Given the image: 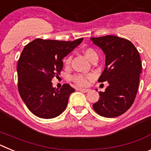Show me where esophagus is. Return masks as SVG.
<instances>
[{"label": "esophagus", "instance_id": "34e87169", "mask_svg": "<svg viewBox=\"0 0 151 151\" xmlns=\"http://www.w3.org/2000/svg\"><path fill=\"white\" fill-rule=\"evenodd\" d=\"M78 90H79L80 91H82V92H88L89 91V89H88V88H79Z\"/></svg>", "mask_w": 151, "mask_h": 151}]
</instances>
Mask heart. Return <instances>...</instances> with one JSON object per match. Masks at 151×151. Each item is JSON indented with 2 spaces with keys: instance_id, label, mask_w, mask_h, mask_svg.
I'll use <instances>...</instances> for the list:
<instances>
[{
  "instance_id": "b5f03b06",
  "label": "heart",
  "mask_w": 151,
  "mask_h": 151,
  "mask_svg": "<svg viewBox=\"0 0 151 151\" xmlns=\"http://www.w3.org/2000/svg\"><path fill=\"white\" fill-rule=\"evenodd\" d=\"M84 54H85V57L89 61L91 60L94 57H97V54L96 53L95 50L92 48H87L84 50L83 51ZM70 61H71V57H68L66 60H65V65L68 66L69 63H70ZM73 82L76 84H77L79 86H85L88 84V79L87 77L82 76V75H76L74 76H73L72 78Z\"/></svg>"
}]
</instances>
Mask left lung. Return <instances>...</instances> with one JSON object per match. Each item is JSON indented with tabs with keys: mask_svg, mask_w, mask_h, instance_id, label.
Wrapping results in <instances>:
<instances>
[{
	"mask_svg": "<svg viewBox=\"0 0 151 151\" xmlns=\"http://www.w3.org/2000/svg\"><path fill=\"white\" fill-rule=\"evenodd\" d=\"M91 41L106 55V67L98 82L109 83L105 91L99 93V100L93 108L101 116H119L135 99L141 73L139 53L130 41L115 35L91 38Z\"/></svg>",
	"mask_w": 151,
	"mask_h": 151,
	"instance_id": "1",
	"label": "left lung"
}]
</instances>
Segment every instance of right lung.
I'll return each instance as SVG.
<instances>
[{"instance_id": "add662e5", "label": "right lung", "mask_w": 151, "mask_h": 151, "mask_svg": "<svg viewBox=\"0 0 151 151\" xmlns=\"http://www.w3.org/2000/svg\"><path fill=\"white\" fill-rule=\"evenodd\" d=\"M82 41V38L73 41L37 38L22 50L17 64L19 93L36 116L54 118L66 108L69 95L75 89L69 84L56 89L51 80L60 74L63 57Z\"/></svg>"}]
</instances>
